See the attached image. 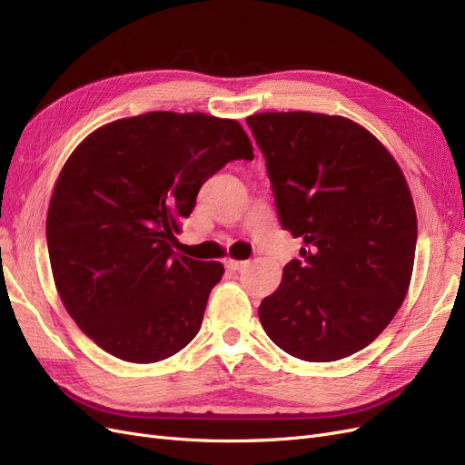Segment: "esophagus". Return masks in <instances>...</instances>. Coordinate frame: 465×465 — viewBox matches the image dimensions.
Listing matches in <instances>:
<instances>
[{
  "label": "esophagus",
  "mask_w": 465,
  "mask_h": 465,
  "mask_svg": "<svg viewBox=\"0 0 465 465\" xmlns=\"http://www.w3.org/2000/svg\"><path fill=\"white\" fill-rule=\"evenodd\" d=\"M224 265H227V270H231V272H242L244 267L248 265V262H241V260L229 258V260H224Z\"/></svg>",
  "instance_id": "obj_1"
}]
</instances>
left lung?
I'll return each instance as SVG.
<instances>
[{"mask_svg": "<svg viewBox=\"0 0 465 465\" xmlns=\"http://www.w3.org/2000/svg\"><path fill=\"white\" fill-rule=\"evenodd\" d=\"M283 229L301 260L258 308L285 353L330 362L357 353L400 311L413 273L417 215L400 164L357 122L320 112L248 116Z\"/></svg>", "mask_w": 465, "mask_h": 465, "instance_id": "8db88e82", "label": "left lung"}]
</instances>
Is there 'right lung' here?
<instances>
[{"label":"right lung","mask_w":465,"mask_h":465,"mask_svg":"<svg viewBox=\"0 0 465 465\" xmlns=\"http://www.w3.org/2000/svg\"><path fill=\"white\" fill-rule=\"evenodd\" d=\"M236 159H254L242 125L203 112L110 122L69 154L46 217L52 275L69 316L106 353L157 362L200 331L224 267L176 254L178 221Z\"/></svg>","instance_id":"right-lung-1"}]
</instances>
